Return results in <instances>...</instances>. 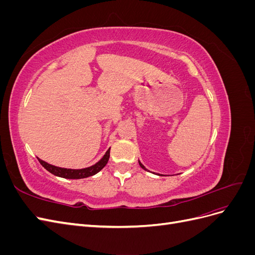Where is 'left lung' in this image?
<instances>
[{
    "label": "left lung",
    "instance_id": "left-lung-1",
    "mask_svg": "<svg viewBox=\"0 0 255 255\" xmlns=\"http://www.w3.org/2000/svg\"><path fill=\"white\" fill-rule=\"evenodd\" d=\"M138 163H139V165H140V167H141V168H142V169H143V170H148V169H146V168H145V167H144V166H143V165H142V164H141V163H140V161H139V160H138Z\"/></svg>",
    "mask_w": 255,
    "mask_h": 255
}]
</instances>
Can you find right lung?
<instances>
[{
    "label": "right lung",
    "mask_w": 255,
    "mask_h": 255,
    "mask_svg": "<svg viewBox=\"0 0 255 255\" xmlns=\"http://www.w3.org/2000/svg\"><path fill=\"white\" fill-rule=\"evenodd\" d=\"M110 151L111 148L105 152V154L103 155V157L100 159L98 163H96L95 165H92L90 167L87 168H83V169H69V168H61V167H57L51 165L47 161H44L40 158H38L39 163L47 169L49 172H51L52 174L59 176V177H64V179H71V180H79V179H84V177H88L91 175L97 174L99 171H101L102 169L106 166L107 161L110 159Z\"/></svg>",
    "instance_id": "1"
}]
</instances>
